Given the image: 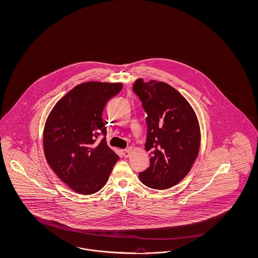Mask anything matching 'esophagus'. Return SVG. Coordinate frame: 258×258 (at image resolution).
<instances>
[{
    "instance_id": "34e87169",
    "label": "esophagus",
    "mask_w": 258,
    "mask_h": 258,
    "mask_svg": "<svg viewBox=\"0 0 258 258\" xmlns=\"http://www.w3.org/2000/svg\"><path fill=\"white\" fill-rule=\"evenodd\" d=\"M122 153H123V155H124L125 158H128V157L131 156V149H123Z\"/></svg>"
}]
</instances>
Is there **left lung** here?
Listing matches in <instances>:
<instances>
[{
  "label": "left lung",
  "instance_id": "8db88e82",
  "mask_svg": "<svg viewBox=\"0 0 258 258\" xmlns=\"http://www.w3.org/2000/svg\"><path fill=\"white\" fill-rule=\"evenodd\" d=\"M133 90L148 114L145 148L150 151V164L139 178L148 187H172L187 175L199 154L201 130L195 111L176 89L164 82H144L139 78Z\"/></svg>",
  "mask_w": 258,
  "mask_h": 258
}]
</instances>
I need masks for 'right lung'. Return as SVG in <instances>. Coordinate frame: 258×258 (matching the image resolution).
<instances>
[{
	"label": "right lung",
	"instance_id": "right-lung-1",
	"mask_svg": "<svg viewBox=\"0 0 258 258\" xmlns=\"http://www.w3.org/2000/svg\"><path fill=\"white\" fill-rule=\"evenodd\" d=\"M122 87V83H81L58 100L47 117L43 130L47 163L77 193L99 191L119 160L107 145V123L102 112ZM101 134L104 138L98 143L96 140Z\"/></svg>",
	"mask_w": 258,
	"mask_h": 258
}]
</instances>
